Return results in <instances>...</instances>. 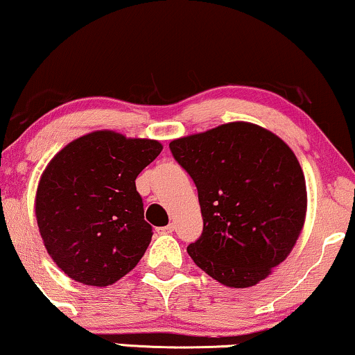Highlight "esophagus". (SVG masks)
<instances>
[{
  "mask_svg": "<svg viewBox=\"0 0 355 355\" xmlns=\"http://www.w3.org/2000/svg\"><path fill=\"white\" fill-rule=\"evenodd\" d=\"M174 230H176V226L173 225V223H169L168 226H163V227H158V234H171V232H174Z\"/></svg>",
  "mask_w": 355,
  "mask_h": 355,
  "instance_id": "obj_1",
  "label": "esophagus"
}]
</instances>
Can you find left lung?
<instances>
[{"mask_svg": "<svg viewBox=\"0 0 355 355\" xmlns=\"http://www.w3.org/2000/svg\"><path fill=\"white\" fill-rule=\"evenodd\" d=\"M198 191L203 232L187 247L227 288H250L288 259L304 227L307 189L288 144L236 121L169 144Z\"/></svg>", "mask_w": 355, "mask_h": 355, "instance_id": "obj_1", "label": "left lung"}]
</instances>
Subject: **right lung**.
<instances>
[{
    "mask_svg": "<svg viewBox=\"0 0 355 355\" xmlns=\"http://www.w3.org/2000/svg\"><path fill=\"white\" fill-rule=\"evenodd\" d=\"M162 150L158 140L95 130L48 163L37 187V225L69 278L105 288L139 263L153 232L135 179Z\"/></svg>",
    "mask_w": 355,
    "mask_h": 355,
    "instance_id": "add662e5",
    "label": "right lung"
}]
</instances>
